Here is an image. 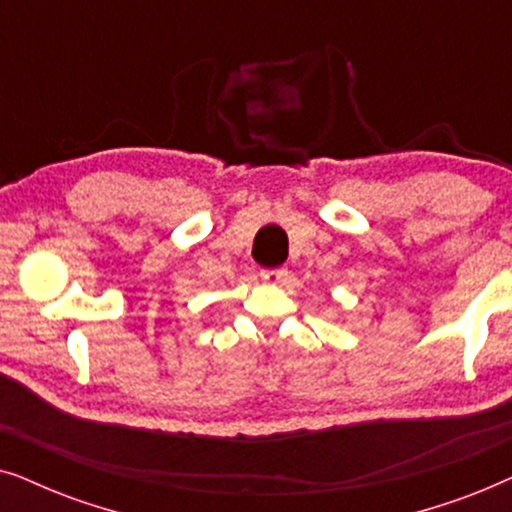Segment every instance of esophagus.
<instances>
[{
    "label": "esophagus",
    "mask_w": 512,
    "mask_h": 512,
    "mask_svg": "<svg viewBox=\"0 0 512 512\" xmlns=\"http://www.w3.org/2000/svg\"><path fill=\"white\" fill-rule=\"evenodd\" d=\"M260 276H262V281H267V283H283L285 278H288V269H285V267L262 269Z\"/></svg>",
    "instance_id": "esophagus-1"
}]
</instances>
